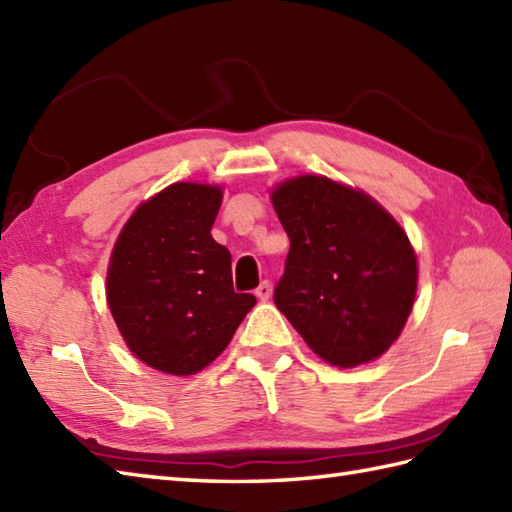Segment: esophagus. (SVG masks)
<instances>
[{
	"instance_id": "esophagus-1",
	"label": "esophagus",
	"mask_w": 512,
	"mask_h": 512,
	"mask_svg": "<svg viewBox=\"0 0 512 512\" xmlns=\"http://www.w3.org/2000/svg\"><path fill=\"white\" fill-rule=\"evenodd\" d=\"M255 295H257L259 301H268L270 295H273V286H270L268 281H262V284L255 288Z\"/></svg>"
}]
</instances>
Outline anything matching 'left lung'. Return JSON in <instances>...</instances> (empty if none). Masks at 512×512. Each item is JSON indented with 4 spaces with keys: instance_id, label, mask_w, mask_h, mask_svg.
Instances as JSON below:
<instances>
[{
    "instance_id": "left-lung-1",
    "label": "left lung",
    "mask_w": 512,
    "mask_h": 512,
    "mask_svg": "<svg viewBox=\"0 0 512 512\" xmlns=\"http://www.w3.org/2000/svg\"><path fill=\"white\" fill-rule=\"evenodd\" d=\"M273 204L290 239L277 308L330 365L354 367L387 352L418 286L405 231L369 195L323 176L284 182Z\"/></svg>"
}]
</instances>
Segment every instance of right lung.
<instances>
[{"mask_svg":"<svg viewBox=\"0 0 512 512\" xmlns=\"http://www.w3.org/2000/svg\"><path fill=\"white\" fill-rule=\"evenodd\" d=\"M222 191L178 182L140 204L114 246L107 303L129 350L165 374L200 372L255 306L235 292L231 253L211 228Z\"/></svg>","mask_w":512,"mask_h":512,"instance_id":"obj_1","label":"right lung"}]
</instances>
